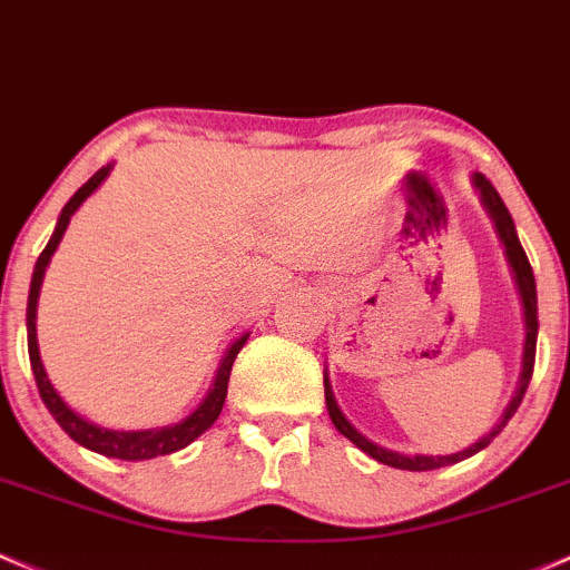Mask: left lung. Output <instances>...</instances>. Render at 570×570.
<instances>
[{"label": "left lung", "mask_w": 570, "mask_h": 570, "mask_svg": "<svg viewBox=\"0 0 570 570\" xmlns=\"http://www.w3.org/2000/svg\"><path fill=\"white\" fill-rule=\"evenodd\" d=\"M472 185H475V190H478V194H481V205L487 207L491 224H494V229H497V237H500V243L505 245V259H508V265H511V269H513V281H517L519 297H522V308H524L522 374H519L517 391H513L511 401H508V406H505V410H502L500 421H497L494 426H491L489 434H483L481 440L472 442L470 448H464V451H459V453H448V456H429V453L387 451V448L376 445V442H371L368 436H363L361 431H357L350 421H346L344 412H341L338 401H335L333 387H331V376H327V368H325V401H327V412H331L333 426L338 429L341 434H344L346 440L352 442V445H357L363 453H368L371 459H376V461H380V464L395 466V470H410V472L440 470V466L459 464V461L475 456L478 451H483V448H487L489 442L494 440V436L508 426V421H511V417H513V412L519 410V404H522V399H524V393H527V385H530L532 365H535V341H538L535 275H532V267H530V262H527V254H524L522 243H519L517 226H513L511 213H508V207L502 205V199H500V194H497V190H494V185H491L483 175H478V171H475V175H472Z\"/></svg>", "instance_id": "1"}]
</instances>
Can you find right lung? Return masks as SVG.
Masks as SVG:
<instances>
[{"label": "right lung", "mask_w": 570, "mask_h": 570, "mask_svg": "<svg viewBox=\"0 0 570 570\" xmlns=\"http://www.w3.org/2000/svg\"><path fill=\"white\" fill-rule=\"evenodd\" d=\"M111 164L104 166L100 171H95L87 183L70 196L68 205L62 207L57 220V229H53L51 239L43 248V254L38 256L35 262V273H32V284H29V301H27V341H29V363H32V374L35 382H38V391L43 404L48 406V412L53 415V421L62 426L65 434L70 440H76L79 445L87 448V451L100 453V456H109V459H125V461H144V459H155V456H169V453L183 451L188 448L196 436H202L205 431L218 421L220 410H224V401H226V387H229V374H232V363H235L237 352L243 350V344L248 341L250 333H243L239 338H235L229 344V350L224 352L220 357L218 371H215V380L209 385V391L205 399L199 401L190 415H185L183 421L169 423V426H158V429H139V431H114V429H104L98 423L87 421L81 417L79 412L70 410L68 404L62 401V395L53 391L51 380H48L43 361H40V350H38V297H40V286H43V275L48 262H51L53 250H57L59 239H62L65 229H68L70 218L73 213L79 209L95 190L104 185V179L109 177Z\"/></svg>", "instance_id": "obj_1"}]
</instances>
